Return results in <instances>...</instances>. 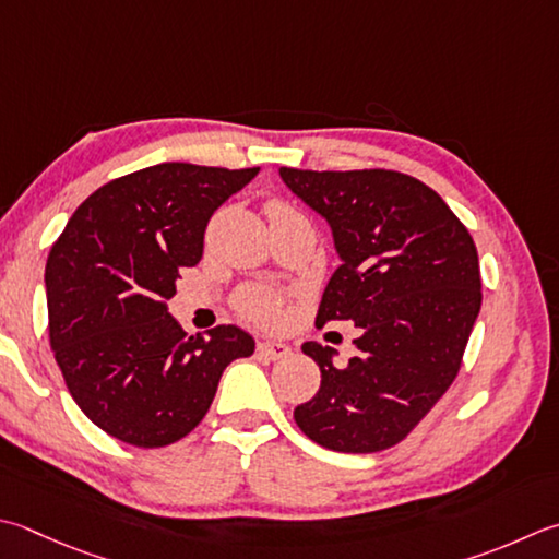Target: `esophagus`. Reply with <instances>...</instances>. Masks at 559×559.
I'll return each instance as SVG.
<instances>
[{"label":"esophagus","mask_w":559,"mask_h":559,"mask_svg":"<svg viewBox=\"0 0 559 559\" xmlns=\"http://www.w3.org/2000/svg\"><path fill=\"white\" fill-rule=\"evenodd\" d=\"M257 356L264 360H283L286 356H290V346L281 342H259Z\"/></svg>","instance_id":"esophagus-1"}]
</instances>
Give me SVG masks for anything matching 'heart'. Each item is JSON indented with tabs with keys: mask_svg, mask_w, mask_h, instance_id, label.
Here are the masks:
<instances>
[{
	"mask_svg": "<svg viewBox=\"0 0 559 559\" xmlns=\"http://www.w3.org/2000/svg\"><path fill=\"white\" fill-rule=\"evenodd\" d=\"M271 211H290L286 203H271L269 205V213ZM281 295L271 288L264 286H249L242 293L237 295L235 300V308L237 312L245 317L249 322H257V324H273L281 317Z\"/></svg>",
	"mask_w": 559,
	"mask_h": 559,
	"instance_id": "heart-1",
	"label": "heart"
}]
</instances>
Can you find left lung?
Listing matches in <instances>:
<instances>
[{
  "label": "left lung",
  "instance_id": "left-lung-1",
  "mask_svg": "<svg viewBox=\"0 0 559 559\" xmlns=\"http://www.w3.org/2000/svg\"><path fill=\"white\" fill-rule=\"evenodd\" d=\"M281 179L332 225L342 266L317 310V330L354 322L356 356L305 342L320 366L317 395L293 412L330 451L378 453L407 439L453 385L483 305L477 247L439 193L392 169L312 171Z\"/></svg>",
  "mask_w": 559,
  "mask_h": 559
}]
</instances>
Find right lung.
Segmentation results:
<instances>
[{
    "label": "right lung",
    "mask_w": 559,
    "mask_h": 559,
    "mask_svg": "<svg viewBox=\"0 0 559 559\" xmlns=\"http://www.w3.org/2000/svg\"><path fill=\"white\" fill-rule=\"evenodd\" d=\"M257 174L155 164L96 189L55 239L50 348L72 400L114 439L177 443L211 409L223 370L254 354L235 324L189 336L167 300L181 269L201 261L211 215Z\"/></svg>",
    "instance_id": "obj_1"
}]
</instances>
